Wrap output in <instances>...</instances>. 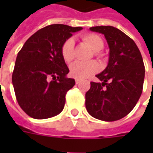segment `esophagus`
Instances as JSON below:
<instances>
[{
  "label": "esophagus",
  "mask_w": 153,
  "mask_h": 153,
  "mask_svg": "<svg viewBox=\"0 0 153 153\" xmlns=\"http://www.w3.org/2000/svg\"><path fill=\"white\" fill-rule=\"evenodd\" d=\"M75 83H76V84H79V83H80V80L79 79H75Z\"/></svg>",
  "instance_id": "obj_1"
}]
</instances>
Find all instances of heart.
<instances>
[{
    "label": "heart",
    "instance_id": "obj_1",
    "mask_svg": "<svg viewBox=\"0 0 153 153\" xmlns=\"http://www.w3.org/2000/svg\"><path fill=\"white\" fill-rule=\"evenodd\" d=\"M83 40L94 51V55L98 58L102 56L101 51L104 46V42L102 38L96 33H87L83 35ZM74 42L73 38H68L62 44L61 55L66 63H70L74 59ZM99 70V65L94 60L87 62L76 61L70 65V74L76 79H83L89 77Z\"/></svg>",
    "mask_w": 153,
    "mask_h": 153
}]
</instances>
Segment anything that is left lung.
<instances>
[{
    "instance_id": "8db88e82",
    "label": "left lung",
    "mask_w": 153,
    "mask_h": 153,
    "mask_svg": "<svg viewBox=\"0 0 153 153\" xmlns=\"http://www.w3.org/2000/svg\"><path fill=\"white\" fill-rule=\"evenodd\" d=\"M90 30L102 33L109 46L108 65L91 82L85 94V106L93 117L115 121L128 115L143 92L145 68L143 57L133 39L112 26H96Z\"/></svg>"
}]
</instances>
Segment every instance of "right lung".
I'll return each instance as SVG.
<instances>
[{
  "mask_svg": "<svg viewBox=\"0 0 153 153\" xmlns=\"http://www.w3.org/2000/svg\"><path fill=\"white\" fill-rule=\"evenodd\" d=\"M82 27L51 25L39 29L19 51L12 74L22 110L34 119H47L64 109L66 93L75 81L61 55L62 44Z\"/></svg>",
  "mask_w": 153,
  "mask_h": 153,
  "instance_id": "obj_1",
  "label": "right lung"
}]
</instances>
